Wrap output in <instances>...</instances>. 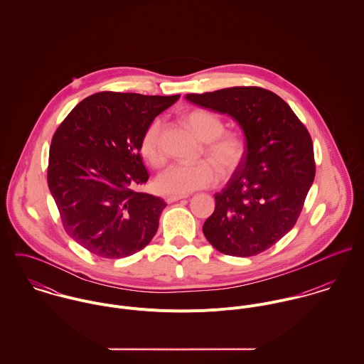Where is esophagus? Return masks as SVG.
Masks as SVG:
<instances>
[{"instance_id":"obj_1","label":"esophagus","mask_w":364,"mask_h":364,"mask_svg":"<svg viewBox=\"0 0 364 364\" xmlns=\"http://www.w3.org/2000/svg\"><path fill=\"white\" fill-rule=\"evenodd\" d=\"M186 198H188L186 195H181V196L172 195V196H168L165 200H166V203H173V202H178V200H182V199H186Z\"/></svg>"}]
</instances>
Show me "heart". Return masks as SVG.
Listing matches in <instances>:
<instances>
[{
  "label": "heart",
  "instance_id": "1",
  "mask_svg": "<svg viewBox=\"0 0 364 364\" xmlns=\"http://www.w3.org/2000/svg\"><path fill=\"white\" fill-rule=\"evenodd\" d=\"M183 120L193 134L206 143V156L218 165L223 175L228 176L238 169L245 156V143L238 134L223 133V122L208 110H191L185 114ZM159 133L161 120H154L144 132L140 147L144 158L156 166L161 165L165 158L159 144ZM215 166L210 161L171 164L158 173L156 191L164 195L181 196L213 186L218 181V170Z\"/></svg>",
  "mask_w": 364,
  "mask_h": 364
}]
</instances>
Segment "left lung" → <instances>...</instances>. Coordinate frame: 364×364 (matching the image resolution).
Segmentation results:
<instances>
[{
  "mask_svg": "<svg viewBox=\"0 0 364 364\" xmlns=\"http://www.w3.org/2000/svg\"><path fill=\"white\" fill-rule=\"evenodd\" d=\"M189 102L228 114L244 132L245 156L203 225L221 254L252 257L296 224L315 176L311 137L291 107L259 87L188 94Z\"/></svg>",
  "mask_w": 364,
  "mask_h": 364,
  "instance_id": "obj_1",
  "label": "left lung"
}]
</instances>
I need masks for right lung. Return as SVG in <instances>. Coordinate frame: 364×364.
<instances>
[{
	"instance_id": "1",
	"label": "right lung",
	"mask_w": 364,
	"mask_h": 364,
	"mask_svg": "<svg viewBox=\"0 0 364 364\" xmlns=\"http://www.w3.org/2000/svg\"><path fill=\"white\" fill-rule=\"evenodd\" d=\"M179 100L98 92L77 105L52 139L48 183L65 232L91 254L130 257L150 244L166 203L134 188L149 181L141 139Z\"/></svg>"
}]
</instances>
